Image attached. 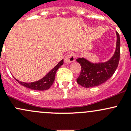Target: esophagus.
<instances>
[{"label":"esophagus","mask_w":131,"mask_h":131,"mask_svg":"<svg viewBox=\"0 0 131 131\" xmlns=\"http://www.w3.org/2000/svg\"><path fill=\"white\" fill-rule=\"evenodd\" d=\"M75 61V55L73 53L67 54L64 57V62L66 63H69Z\"/></svg>","instance_id":"34e87169"}]
</instances>
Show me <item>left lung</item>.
Segmentation results:
<instances>
[{
	"label": "left lung",
	"instance_id": "1",
	"mask_svg": "<svg viewBox=\"0 0 131 131\" xmlns=\"http://www.w3.org/2000/svg\"><path fill=\"white\" fill-rule=\"evenodd\" d=\"M117 46L113 57L105 63H92L84 58L76 59L81 66L80 75L77 79L79 85L85 88L97 86L106 82L117 68L121 55V39L117 32Z\"/></svg>",
	"mask_w": 131,
	"mask_h": 131
}]
</instances>
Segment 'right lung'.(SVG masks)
<instances>
[{"instance_id":"right-lung-1","label":"right lung","mask_w":131,"mask_h":131,"mask_svg":"<svg viewBox=\"0 0 131 131\" xmlns=\"http://www.w3.org/2000/svg\"><path fill=\"white\" fill-rule=\"evenodd\" d=\"M63 64V59H62L60 62L52 70L50 71L46 76L42 79L38 81L35 82L31 83H25L16 80L17 82H18L19 84L27 88L28 89H32V90L35 91H45L47 89H49L50 87L52 85V84L54 82L55 79V75H56V71L58 70V68Z\"/></svg>"}]
</instances>
